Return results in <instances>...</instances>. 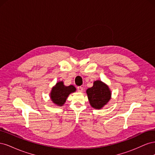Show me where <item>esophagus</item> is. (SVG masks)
I'll return each instance as SVG.
<instances>
[{
  "label": "esophagus",
  "instance_id": "esophagus-1",
  "mask_svg": "<svg viewBox=\"0 0 155 155\" xmlns=\"http://www.w3.org/2000/svg\"><path fill=\"white\" fill-rule=\"evenodd\" d=\"M77 90L78 92H82L83 91V88L82 87H77Z\"/></svg>",
  "mask_w": 155,
  "mask_h": 155
}]
</instances>
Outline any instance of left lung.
Here are the masks:
<instances>
[{"label":"left lung","instance_id":"1","mask_svg":"<svg viewBox=\"0 0 155 155\" xmlns=\"http://www.w3.org/2000/svg\"><path fill=\"white\" fill-rule=\"evenodd\" d=\"M87 94L91 105L96 109H100L107 104L111 96L109 87L98 80L94 82L92 87L87 89Z\"/></svg>","mask_w":155,"mask_h":155}]
</instances>
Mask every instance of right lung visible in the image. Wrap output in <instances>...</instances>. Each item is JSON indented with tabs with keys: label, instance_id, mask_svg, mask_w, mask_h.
I'll return each mask as SVG.
<instances>
[{
	"label": "right lung",
	"instance_id": "add662e5",
	"mask_svg": "<svg viewBox=\"0 0 155 155\" xmlns=\"http://www.w3.org/2000/svg\"><path fill=\"white\" fill-rule=\"evenodd\" d=\"M76 91V88L73 85L64 86L63 81L58 82L53 87L50 93L51 100L55 104L62 106L70 93Z\"/></svg>",
	"mask_w": 155,
	"mask_h": 155
}]
</instances>
